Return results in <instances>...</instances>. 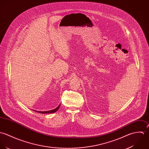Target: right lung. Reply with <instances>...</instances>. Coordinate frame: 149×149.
Here are the masks:
<instances>
[{"mask_svg":"<svg viewBox=\"0 0 149 149\" xmlns=\"http://www.w3.org/2000/svg\"><path fill=\"white\" fill-rule=\"evenodd\" d=\"M60 106V104L57 108H56L55 109H54L53 110H51V111H34L40 113H54V112H56L59 109Z\"/></svg>","mask_w":149,"mask_h":149,"instance_id":"add662e5","label":"right lung"}]
</instances>
